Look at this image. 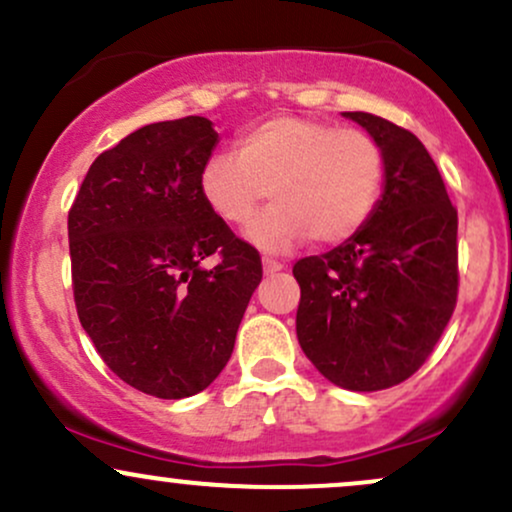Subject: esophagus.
<instances>
[{"label": "esophagus", "instance_id": "1", "mask_svg": "<svg viewBox=\"0 0 512 512\" xmlns=\"http://www.w3.org/2000/svg\"><path fill=\"white\" fill-rule=\"evenodd\" d=\"M262 269H264V274H276L284 269V264L272 260V257H262Z\"/></svg>", "mask_w": 512, "mask_h": 512}]
</instances>
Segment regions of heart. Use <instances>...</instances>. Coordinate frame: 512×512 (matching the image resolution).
I'll list each match as a JSON object with an SVG mask.
<instances>
[{
  "instance_id": "1",
  "label": "heart",
  "mask_w": 512,
  "mask_h": 512,
  "mask_svg": "<svg viewBox=\"0 0 512 512\" xmlns=\"http://www.w3.org/2000/svg\"><path fill=\"white\" fill-rule=\"evenodd\" d=\"M383 180V149L370 134L279 115L248 129L236 154L211 156L199 192L228 226L250 221L272 192L274 204L245 228V238L284 252L310 236L320 245L354 238L378 207Z\"/></svg>"
}]
</instances>
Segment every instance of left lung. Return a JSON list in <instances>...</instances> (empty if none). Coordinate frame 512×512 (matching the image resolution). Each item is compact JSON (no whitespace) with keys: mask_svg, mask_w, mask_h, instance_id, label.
Instances as JSON below:
<instances>
[{"mask_svg":"<svg viewBox=\"0 0 512 512\" xmlns=\"http://www.w3.org/2000/svg\"><path fill=\"white\" fill-rule=\"evenodd\" d=\"M383 149V195L354 238L293 264L296 334L334 385L375 392L424 366L457 303V209L426 146L370 113H344Z\"/></svg>","mask_w":512,"mask_h":512,"instance_id":"8db88e82","label":"left lung"}]
</instances>
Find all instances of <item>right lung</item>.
Returning a JSON list of instances; mask_svg holds the SVG:
<instances>
[{
	"label": "right lung",
	"instance_id": "add662e5",
	"mask_svg": "<svg viewBox=\"0 0 512 512\" xmlns=\"http://www.w3.org/2000/svg\"><path fill=\"white\" fill-rule=\"evenodd\" d=\"M216 144L207 117L146 125L91 163L69 209L81 327L117 378L161 399L214 383L262 281L257 250L199 192Z\"/></svg>",
	"mask_w": 512,
	"mask_h": 512
}]
</instances>
